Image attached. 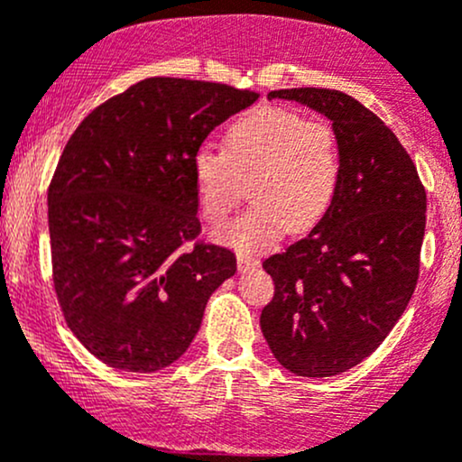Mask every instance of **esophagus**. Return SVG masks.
<instances>
[{"label":"esophagus","instance_id":"obj_1","mask_svg":"<svg viewBox=\"0 0 462 462\" xmlns=\"http://www.w3.org/2000/svg\"><path fill=\"white\" fill-rule=\"evenodd\" d=\"M236 263H239V270H241V272L256 270V267L261 265V261H258L256 256L247 254V252H239V254H236Z\"/></svg>","mask_w":462,"mask_h":462}]
</instances>
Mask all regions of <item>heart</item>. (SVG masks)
<instances>
[{"mask_svg":"<svg viewBox=\"0 0 462 462\" xmlns=\"http://www.w3.org/2000/svg\"><path fill=\"white\" fill-rule=\"evenodd\" d=\"M201 212L219 223L239 206L245 181L254 204L217 230V239L241 252L270 247L291 232L324 219L342 181V142L327 120L263 105L227 125L223 151L210 144L192 153Z\"/></svg>","mask_w":462,"mask_h":462,"instance_id":"obj_1","label":"heart"}]
</instances>
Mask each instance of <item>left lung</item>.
Listing matches in <instances>:
<instances>
[{
    "mask_svg": "<svg viewBox=\"0 0 462 462\" xmlns=\"http://www.w3.org/2000/svg\"><path fill=\"white\" fill-rule=\"evenodd\" d=\"M331 120L342 142L336 201L305 239L263 263L273 298L261 331L300 377H333L377 351L412 298L425 235V189L397 135L337 89H276Z\"/></svg>",
    "mask_w": 462,
    "mask_h": 462,
    "instance_id": "8db88e82",
    "label": "left lung"
}]
</instances>
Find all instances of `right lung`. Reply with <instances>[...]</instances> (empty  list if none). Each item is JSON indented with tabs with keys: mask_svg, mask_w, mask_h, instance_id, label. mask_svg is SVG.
<instances>
[{
	"mask_svg": "<svg viewBox=\"0 0 462 462\" xmlns=\"http://www.w3.org/2000/svg\"><path fill=\"white\" fill-rule=\"evenodd\" d=\"M256 98L155 76L105 100L65 144L48 189L54 291L74 336L107 366H171L208 298L235 276L227 247L197 241L192 153Z\"/></svg>",
	"mask_w": 462,
	"mask_h": 462,
	"instance_id": "1",
	"label": "right lung"
}]
</instances>
